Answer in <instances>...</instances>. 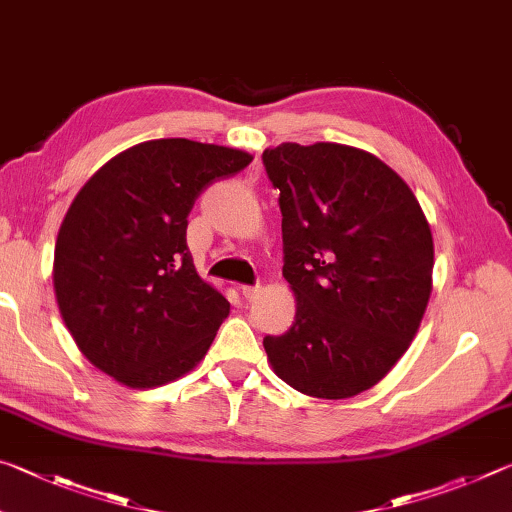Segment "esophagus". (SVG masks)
<instances>
[{"mask_svg": "<svg viewBox=\"0 0 512 512\" xmlns=\"http://www.w3.org/2000/svg\"><path fill=\"white\" fill-rule=\"evenodd\" d=\"M241 296H244L248 302H253L262 296V287H259V284H255V287H241Z\"/></svg>", "mask_w": 512, "mask_h": 512, "instance_id": "34e87169", "label": "esophagus"}]
</instances>
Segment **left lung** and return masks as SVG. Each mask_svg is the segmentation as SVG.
I'll return each mask as SVG.
<instances>
[{"label": "left lung", "mask_w": 512, "mask_h": 512, "mask_svg": "<svg viewBox=\"0 0 512 512\" xmlns=\"http://www.w3.org/2000/svg\"><path fill=\"white\" fill-rule=\"evenodd\" d=\"M264 167L280 189L284 266L296 323L266 336L275 375L345 400L409 350L431 296L433 237L411 187L354 146L284 142Z\"/></svg>", "instance_id": "obj_1"}]
</instances>
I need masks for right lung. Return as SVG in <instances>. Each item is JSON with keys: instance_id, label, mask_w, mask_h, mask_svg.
<instances>
[{"instance_id": "add662e5", "label": "right lung", "mask_w": 512, "mask_h": 512, "mask_svg": "<svg viewBox=\"0 0 512 512\" xmlns=\"http://www.w3.org/2000/svg\"><path fill=\"white\" fill-rule=\"evenodd\" d=\"M253 155L185 137L135 144L81 187L58 230L54 291L83 357L128 388L187 375L230 314L196 273L187 216Z\"/></svg>"}]
</instances>
